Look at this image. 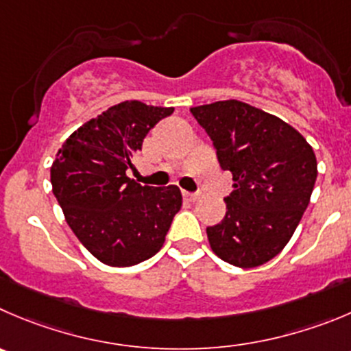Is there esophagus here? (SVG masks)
I'll return each mask as SVG.
<instances>
[{
	"mask_svg": "<svg viewBox=\"0 0 351 351\" xmlns=\"http://www.w3.org/2000/svg\"><path fill=\"white\" fill-rule=\"evenodd\" d=\"M182 196H184V199H188V202H196V199H198V195L189 191H182Z\"/></svg>",
	"mask_w": 351,
	"mask_h": 351,
	"instance_id": "1",
	"label": "esophagus"
}]
</instances>
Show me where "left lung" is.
<instances>
[{"instance_id": "left-lung-1", "label": "left lung", "mask_w": 351, "mask_h": 351, "mask_svg": "<svg viewBox=\"0 0 351 351\" xmlns=\"http://www.w3.org/2000/svg\"><path fill=\"white\" fill-rule=\"evenodd\" d=\"M191 113L234 181L223 199L226 217L206 228L210 248L241 269L263 265L288 245L308 206L315 153L285 120L238 99L195 106Z\"/></svg>"}]
</instances>
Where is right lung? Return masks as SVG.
Listing matches in <instances>:
<instances>
[{"label": "right lung", "instance_id": "1", "mask_svg": "<svg viewBox=\"0 0 351 351\" xmlns=\"http://www.w3.org/2000/svg\"><path fill=\"white\" fill-rule=\"evenodd\" d=\"M172 112L122 101L73 131L56 153L53 195L73 234L105 265L131 267L158 253L181 210L178 186H141L125 173L149 129Z\"/></svg>", "mask_w": 351, "mask_h": 351}]
</instances>
